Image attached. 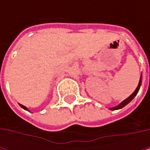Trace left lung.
<instances>
[{
  "mask_svg": "<svg viewBox=\"0 0 150 150\" xmlns=\"http://www.w3.org/2000/svg\"><path fill=\"white\" fill-rule=\"evenodd\" d=\"M141 85H142V75H141V77H140V81H139V83H138V86H137V88H136V89H135V91H134V93L129 96V97H128L127 99H125L122 103H121L120 104L118 105V106H116V107H115V108H110L111 110H115V109H120V108H123L124 106H126V105L128 104V103H129L133 99H134V97H135V96L137 95V93H138V91H139V89H140V87H141Z\"/></svg>",
  "mask_w": 150,
  "mask_h": 150,
  "instance_id": "1",
  "label": "left lung"
}]
</instances>
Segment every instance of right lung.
I'll use <instances>...</instances> for the list:
<instances>
[{
    "label": "right lung",
    "mask_w": 150,
    "mask_h": 150,
    "mask_svg": "<svg viewBox=\"0 0 150 150\" xmlns=\"http://www.w3.org/2000/svg\"><path fill=\"white\" fill-rule=\"evenodd\" d=\"M20 106H21V107L22 108H24V109H26V110H28V108H26L25 106H23V105H21V104H20Z\"/></svg>",
    "instance_id": "add662e5"
}]
</instances>
